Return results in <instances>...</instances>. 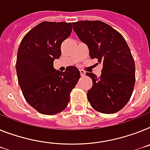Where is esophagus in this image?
<instances>
[{"label": "esophagus", "instance_id": "obj_1", "mask_svg": "<svg viewBox=\"0 0 150 150\" xmlns=\"http://www.w3.org/2000/svg\"><path fill=\"white\" fill-rule=\"evenodd\" d=\"M80 73H81V75L82 76V77H84V76L85 75V74H86V72H85L84 70H82V69H81V70H80Z\"/></svg>", "mask_w": 150, "mask_h": 150}]
</instances>
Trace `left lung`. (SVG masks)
I'll use <instances>...</instances> for the list:
<instances>
[{"mask_svg": "<svg viewBox=\"0 0 150 150\" xmlns=\"http://www.w3.org/2000/svg\"><path fill=\"white\" fill-rule=\"evenodd\" d=\"M72 26L88 47L90 57L103 65L100 77L86 73L93 81L87 93L91 106L104 114L119 111L129 101L135 85V63L126 40L102 21H78Z\"/></svg>", "mask_w": 150, "mask_h": 150, "instance_id": "8db88e82", "label": "left lung"}]
</instances>
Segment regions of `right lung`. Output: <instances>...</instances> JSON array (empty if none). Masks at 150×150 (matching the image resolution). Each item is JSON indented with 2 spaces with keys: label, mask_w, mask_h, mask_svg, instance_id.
Segmentation results:
<instances>
[{
  "label": "right lung",
  "mask_w": 150,
  "mask_h": 150,
  "mask_svg": "<svg viewBox=\"0 0 150 150\" xmlns=\"http://www.w3.org/2000/svg\"><path fill=\"white\" fill-rule=\"evenodd\" d=\"M71 23H40L23 38L17 52L18 83L26 100L42 114L65 110L70 93L80 79V71L69 66L65 71L54 69L61 56V44L70 36Z\"/></svg>",
  "instance_id": "right-lung-1"
}]
</instances>
